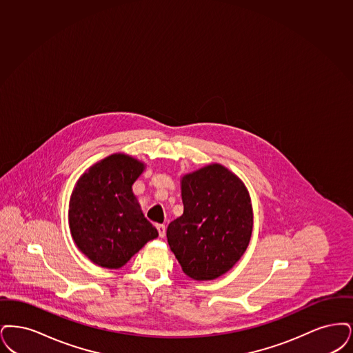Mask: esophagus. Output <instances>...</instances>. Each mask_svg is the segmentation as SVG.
<instances>
[{
    "label": "esophagus",
    "instance_id": "esophagus-1",
    "mask_svg": "<svg viewBox=\"0 0 353 353\" xmlns=\"http://www.w3.org/2000/svg\"><path fill=\"white\" fill-rule=\"evenodd\" d=\"M157 230L159 233V237H165L166 236V227L165 224H157Z\"/></svg>",
    "mask_w": 353,
    "mask_h": 353
}]
</instances>
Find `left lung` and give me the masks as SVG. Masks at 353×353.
Instances as JSON below:
<instances>
[{"label": "left lung", "instance_id": "1", "mask_svg": "<svg viewBox=\"0 0 353 353\" xmlns=\"http://www.w3.org/2000/svg\"><path fill=\"white\" fill-rule=\"evenodd\" d=\"M183 215L168 227L170 249L184 273L210 281L227 273L249 245L253 212L244 183L221 165L182 178Z\"/></svg>", "mask_w": 353, "mask_h": 353}]
</instances>
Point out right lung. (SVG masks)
<instances>
[{
  "label": "right lung",
  "instance_id": "1",
  "mask_svg": "<svg viewBox=\"0 0 353 353\" xmlns=\"http://www.w3.org/2000/svg\"><path fill=\"white\" fill-rule=\"evenodd\" d=\"M143 163L113 154L83 174L70 201V230L93 263L119 269L158 236L139 210L132 185Z\"/></svg>",
  "mask_w": 353,
  "mask_h": 353
}]
</instances>
